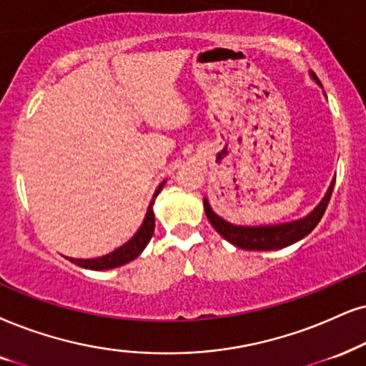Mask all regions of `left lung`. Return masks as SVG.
Returning a JSON list of instances; mask_svg holds the SVG:
<instances>
[{"mask_svg": "<svg viewBox=\"0 0 366 366\" xmlns=\"http://www.w3.org/2000/svg\"><path fill=\"white\" fill-rule=\"evenodd\" d=\"M312 77L317 81V77L314 76V74ZM332 187H335V180L331 182L330 191L326 192L325 199L319 202V206L311 212V214L304 217V219L294 221V223H287V224L257 226V228H244V226L229 224L212 212L211 206L207 204L206 199H204V211H206L207 219H209V223L212 224V228H214L224 239H228L229 243H233L234 247L242 249H253V252L279 249L299 242V239L307 237V234L316 228L319 221H321L322 214H325L327 204H330Z\"/></svg>", "mask_w": 366, "mask_h": 366, "instance_id": "left-lung-1", "label": "left lung"}]
</instances>
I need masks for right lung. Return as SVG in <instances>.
<instances>
[{
  "label": "right lung",
  "mask_w": 366,
  "mask_h": 366,
  "mask_svg": "<svg viewBox=\"0 0 366 366\" xmlns=\"http://www.w3.org/2000/svg\"><path fill=\"white\" fill-rule=\"evenodd\" d=\"M162 186H164V184H160L159 189H157L154 194V197L159 196V192L162 191ZM152 204H154V201L150 202L149 209H147V216H145V221H143L142 228L138 229L135 237L129 239L128 243H124L123 247H119L118 249H114V252H111L109 255L92 258V260H76V258H69V260L82 268H89V270H108V268L122 267L124 263L132 262L133 258L140 255L143 248L147 247V243L150 242L152 234H154L155 216H154V211H152Z\"/></svg>",
  "instance_id": "right-lung-1"
}]
</instances>
